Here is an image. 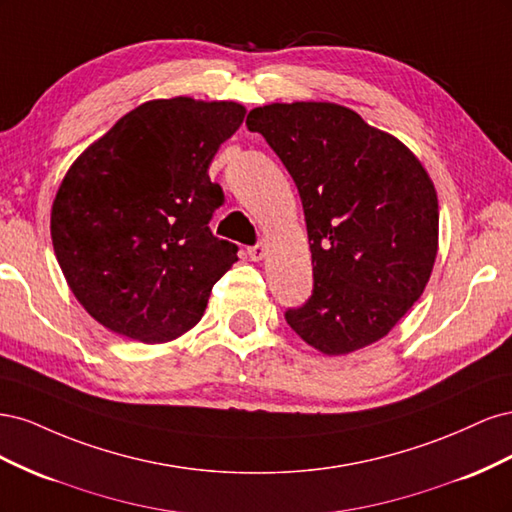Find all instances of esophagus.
<instances>
[{
  "label": "esophagus",
  "mask_w": 512,
  "mask_h": 512,
  "mask_svg": "<svg viewBox=\"0 0 512 512\" xmlns=\"http://www.w3.org/2000/svg\"><path fill=\"white\" fill-rule=\"evenodd\" d=\"M247 256H250L254 262H260L262 258L267 256V245L265 243H256L254 247H250V250H247Z\"/></svg>",
  "instance_id": "34e87169"
}]
</instances>
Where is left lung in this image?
<instances>
[{
  "instance_id": "1",
  "label": "left lung",
  "mask_w": 512,
  "mask_h": 512,
  "mask_svg": "<svg viewBox=\"0 0 512 512\" xmlns=\"http://www.w3.org/2000/svg\"><path fill=\"white\" fill-rule=\"evenodd\" d=\"M297 183L314 294L286 320L305 344L344 356L389 335L421 299L438 256V194L397 136L335 102L250 111Z\"/></svg>"
}]
</instances>
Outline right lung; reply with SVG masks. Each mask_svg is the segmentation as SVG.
I'll use <instances>...</instances> for the list:
<instances>
[{
  "label": "right lung",
  "instance_id": "add662e5",
  "mask_svg": "<svg viewBox=\"0 0 512 512\" xmlns=\"http://www.w3.org/2000/svg\"><path fill=\"white\" fill-rule=\"evenodd\" d=\"M245 106L149 100L91 143L61 179L51 239L72 294L104 329L166 344L203 318L237 245L209 230L224 194L209 166Z\"/></svg>",
  "mask_w": 512,
  "mask_h": 512
}]
</instances>
